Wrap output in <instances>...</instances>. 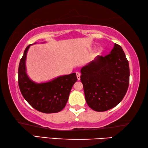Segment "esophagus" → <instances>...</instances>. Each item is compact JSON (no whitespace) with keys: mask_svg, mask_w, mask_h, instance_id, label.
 Returning <instances> with one entry per match:
<instances>
[{"mask_svg":"<svg viewBox=\"0 0 148 148\" xmlns=\"http://www.w3.org/2000/svg\"><path fill=\"white\" fill-rule=\"evenodd\" d=\"M76 77H77V79L78 80H79L80 79V74H79V72H76Z\"/></svg>","mask_w":148,"mask_h":148,"instance_id":"1","label":"esophagus"}]
</instances>
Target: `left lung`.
Here are the masks:
<instances>
[{"instance_id": "8db88e82", "label": "left lung", "mask_w": 148, "mask_h": 148, "mask_svg": "<svg viewBox=\"0 0 148 148\" xmlns=\"http://www.w3.org/2000/svg\"><path fill=\"white\" fill-rule=\"evenodd\" d=\"M80 72L87 104L95 111L113 108L128 89L129 62L122 47L117 44L109 54L97 56Z\"/></svg>"}]
</instances>
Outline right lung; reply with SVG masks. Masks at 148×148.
Segmentation results:
<instances>
[{
  "mask_svg": "<svg viewBox=\"0 0 148 148\" xmlns=\"http://www.w3.org/2000/svg\"><path fill=\"white\" fill-rule=\"evenodd\" d=\"M36 44V43H34ZM25 49L18 69V84L20 91L27 102L39 112L46 114L57 113L64 108L70 92L77 81L76 73L64 75L45 83H36L29 78L26 72V57L29 47Z\"/></svg>",
  "mask_w": 148,
  "mask_h": 148,
  "instance_id": "1",
  "label": "right lung"
}]
</instances>
